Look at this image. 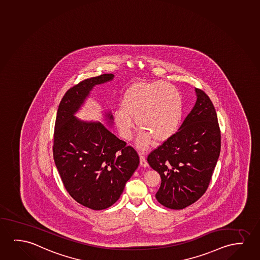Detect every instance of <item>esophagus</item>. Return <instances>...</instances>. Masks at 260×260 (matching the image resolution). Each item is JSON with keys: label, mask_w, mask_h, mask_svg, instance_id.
I'll return each mask as SVG.
<instances>
[{"label": "esophagus", "mask_w": 260, "mask_h": 260, "mask_svg": "<svg viewBox=\"0 0 260 260\" xmlns=\"http://www.w3.org/2000/svg\"><path fill=\"white\" fill-rule=\"evenodd\" d=\"M139 154H140V166H144V167H146V166H148V164H147V159H146V156H145V153H144V152H140V153H139Z\"/></svg>", "instance_id": "1"}]
</instances>
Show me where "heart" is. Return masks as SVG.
<instances>
[{
	"mask_svg": "<svg viewBox=\"0 0 260 260\" xmlns=\"http://www.w3.org/2000/svg\"><path fill=\"white\" fill-rule=\"evenodd\" d=\"M120 107L113 118L121 137L131 140L134 121L140 128L137 143L148 147L154 139L164 142L173 137L181 124L183 104L177 88L164 81L137 82L125 91Z\"/></svg>",
	"mask_w": 260,
	"mask_h": 260,
	"instance_id": "1",
	"label": "heart"
}]
</instances>
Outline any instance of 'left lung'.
Wrapping results in <instances>:
<instances>
[{
  "label": "left lung",
  "mask_w": 260,
  "mask_h": 260,
  "mask_svg": "<svg viewBox=\"0 0 260 260\" xmlns=\"http://www.w3.org/2000/svg\"><path fill=\"white\" fill-rule=\"evenodd\" d=\"M195 90L196 104L178 132L147 156L162 179L155 198L171 209H183L203 196L221 151L215 106L204 91Z\"/></svg>",
  "instance_id": "left-lung-1"
}]
</instances>
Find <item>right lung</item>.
Segmentation results:
<instances>
[{
    "label": "right lung",
    "mask_w": 260,
    "mask_h": 260,
    "mask_svg": "<svg viewBox=\"0 0 260 260\" xmlns=\"http://www.w3.org/2000/svg\"><path fill=\"white\" fill-rule=\"evenodd\" d=\"M113 77L103 74L71 87L59 105L54 126L53 159L64 187L78 203L93 210L115 203L140 165L137 151L106 126L74 116L92 88ZM106 117L113 122L111 113Z\"/></svg>",
    "instance_id": "1"
}]
</instances>
